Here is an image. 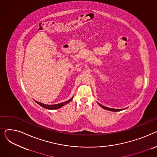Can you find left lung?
<instances>
[{"instance_id":"left-lung-1","label":"left lung","mask_w":157,"mask_h":157,"mask_svg":"<svg viewBox=\"0 0 157 157\" xmlns=\"http://www.w3.org/2000/svg\"><path fill=\"white\" fill-rule=\"evenodd\" d=\"M98 105H99L101 107H102V108L103 109H106V110L111 111H115V112H116V111H122V110L124 109H113V108H108V107H105V106H104V105L100 104L99 103H98Z\"/></svg>"}]
</instances>
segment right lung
Returning a JSON list of instances; mask_svg holds the SVG:
<instances>
[{"mask_svg":"<svg viewBox=\"0 0 157 157\" xmlns=\"http://www.w3.org/2000/svg\"><path fill=\"white\" fill-rule=\"evenodd\" d=\"M73 98V97L71 98V99L65 101V102H63L62 103H60V104H53V105H46V104H42L40 102H39L36 101H35V102L38 104L39 105H40L41 107H43V108H45V109H59L60 108H62V106H63L64 105L67 104V103L70 102Z\"/></svg>","mask_w":157,"mask_h":157,"instance_id":"obj_1","label":"right lung"}]
</instances>
